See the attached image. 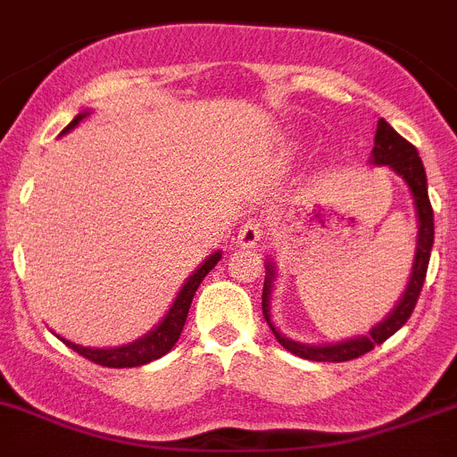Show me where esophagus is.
Masks as SVG:
<instances>
[{
  "mask_svg": "<svg viewBox=\"0 0 457 457\" xmlns=\"http://www.w3.org/2000/svg\"><path fill=\"white\" fill-rule=\"evenodd\" d=\"M262 234H264V229H262V223L257 220V218H245V223L239 228V234H237V245H241V248H253V245L260 244Z\"/></svg>",
  "mask_w": 457,
  "mask_h": 457,
  "instance_id": "34e87169",
  "label": "esophagus"
}]
</instances>
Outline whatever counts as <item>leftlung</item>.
Returning <instances> with one entry per match:
<instances>
[{
	"label": "left lung",
	"mask_w": 457,
	"mask_h": 457,
	"mask_svg": "<svg viewBox=\"0 0 457 457\" xmlns=\"http://www.w3.org/2000/svg\"><path fill=\"white\" fill-rule=\"evenodd\" d=\"M372 165H388L398 174L400 179L407 184L410 195L414 200L416 209V225H419V234H416V253L414 262H411V273L407 280V287L400 295L398 303L394 305V311L384 317L382 322H377L366 336H354V338L340 340V343H322V345H311V343H299V340L287 338L285 333L278 331L276 324L271 322V295H273V283H276V264L269 257L267 260V278H264V289H262V312L267 320L269 328L273 331L276 340L283 345L287 352L301 356L308 361H328V363H340V361H352L359 356L368 354L375 345H382L403 327L410 315L414 312V305L419 301L420 287L426 280L428 262H430L432 241H435V218H432V206L430 197H428V179H426V168L420 162L416 146L404 140L403 135L395 133L388 121L379 119L377 121V133H375V146L370 154Z\"/></svg>",
	"instance_id": "left-lung-1"
}]
</instances>
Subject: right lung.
<instances>
[{"instance_id": "1", "label": "right lung", "mask_w": 457, "mask_h": 457, "mask_svg": "<svg viewBox=\"0 0 457 457\" xmlns=\"http://www.w3.org/2000/svg\"><path fill=\"white\" fill-rule=\"evenodd\" d=\"M85 117H89V110L78 114V117H75L73 121L62 130V135L73 130ZM220 257H223V253L220 251L212 253V255L206 257L200 267L186 278V283L181 285L179 295H177V299L172 301L170 311L165 312V317H162L161 322H158L149 333H145V336H140L137 340H133V343L119 345V347H82V345L71 343V340L62 338V336H57V338L62 340L63 345H69L71 349H75L78 354L85 356V359L98 363V366L135 368V366H145V363H152V361L161 359L162 354H168L170 349L174 347V343L179 340L181 331H184L186 317H188V308L190 303H193V296H195L197 287H200V283L204 280L206 273L212 271L218 262H220Z\"/></svg>"}]
</instances>
